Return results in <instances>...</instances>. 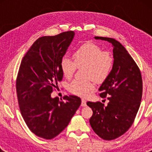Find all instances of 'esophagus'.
Segmentation results:
<instances>
[{
	"label": "esophagus",
	"mask_w": 152,
	"mask_h": 152,
	"mask_svg": "<svg viewBox=\"0 0 152 152\" xmlns=\"http://www.w3.org/2000/svg\"><path fill=\"white\" fill-rule=\"evenodd\" d=\"M81 105H82V107H86V101L85 100V99H82V104H81Z\"/></svg>",
	"instance_id": "obj_1"
}]
</instances>
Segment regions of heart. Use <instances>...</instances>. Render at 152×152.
<instances>
[{
  "label": "heart",
  "mask_w": 152,
  "mask_h": 152,
  "mask_svg": "<svg viewBox=\"0 0 152 152\" xmlns=\"http://www.w3.org/2000/svg\"><path fill=\"white\" fill-rule=\"evenodd\" d=\"M74 61L64 57L60 67L66 78L70 79L75 72L77 66H85L86 80H75L70 84V92L80 97H87L95 88V81L103 82L109 77L113 68V56L109 52L102 51L101 48L93 43L81 45L72 55Z\"/></svg>",
  "instance_id": "b5f03b06"
}]
</instances>
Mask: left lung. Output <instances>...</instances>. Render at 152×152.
<instances>
[{
  "label": "left lung",
  "instance_id": "left-lung-1",
  "mask_svg": "<svg viewBox=\"0 0 152 152\" xmlns=\"http://www.w3.org/2000/svg\"><path fill=\"white\" fill-rule=\"evenodd\" d=\"M113 45V68L99 87V95L107 97V106L99 102H88L93 110L90 124L104 140H111L123 135L132 125L142 99V80L138 66L127 50L115 39L95 37Z\"/></svg>",
  "mask_w": 152,
  "mask_h": 152
}]
</instances>
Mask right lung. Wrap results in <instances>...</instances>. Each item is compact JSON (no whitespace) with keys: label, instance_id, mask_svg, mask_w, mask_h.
<instances>
[{"label":"right lung","instance_id":"obj_1","mask_svg":"<svg viewBox=\"0 0 152 152\" xmlns=\"http://www.w3.org/2000/svg\"><path fill=\"white\" fill-rule=\"evenodd\" d=\"M73 31L39 38L23 58L16 78L20 113L36 136L50 140L66 126L81 104L77 96L52 98L63 78L60 63L74 38Z\"/></svg>","mask_w":152,"mask_h":152}]
</instances>
